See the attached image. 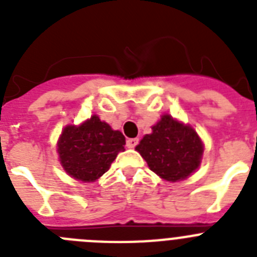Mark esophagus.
Here are the masks:
<instances>
[{
	"label": "esophagus",
	"instance_id": "34e87169",
	"mask_svg": "<svg viewBox=\"0 0 257 257\" xmlns=\"http://www.w3.org/2000/svg\"><path fill=\"white\" fill-rule=\"evenodd\" d=\"M138 143H139V139H127V142H126V145H127V148H130V149H133V148H135L136 145H138Z\"/></svg>",
	"mask_w": 257,
	"mask_h": 257
}]
</instances>
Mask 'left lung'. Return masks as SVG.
<instances>
[{
	"mask_svg": "<svg viewBox=\"0 0 257 257\" xmlns=\"http://www.w3.org/2000/svg\"><path fill=\"white\" fill-rule=\"evenodd\" d=\"M136 151L147 161L149 169L167 181L187 179L201 162L202 142L192 127L184 126L169 114L152 127Z\"/></svg>",
	"mask_w": 257,
	"mask_h": 257,
	"instance_id": "left-lung-1",
	"label": "left lung"
}]
</instances>
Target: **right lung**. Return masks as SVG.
Instances as JSON below:
<instances>
[{
	"label": "right lung",
	"mask_w": 257,
	"mask_h": 257,
	"mask_svg": "<svg viewBox=\"0 0 257 257\" xmlns=\"http://www.w3.org/2000/svg\"><path fill=\"white\" fill-rule=\"evenodd\" d=\"M126 139L97 115L81 126L65 127L58 143L61 166L81 181H94L108 171L117 154L124 151Z\"/></svg>",
	"instance_id": "obj_1"
}]
</instances>
